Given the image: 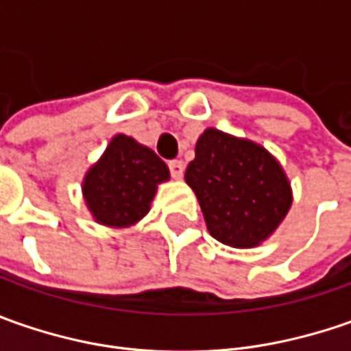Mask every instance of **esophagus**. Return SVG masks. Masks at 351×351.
<instances>
[{"mask_svg": "<svg viewBox=\"0 0 351 351\" xmlns=\"http://www.w3.org/2000/svg\"><path fill=\"white\" fill-rule=\"evenodd\" d=\"M169 166V173H171V178L173 180H182L183 178V162L182 160H171L168 164Z\"/></svg>", "mask_w": 351, "mask_h": 351, "instance_id": "obj_1", "label": "esophagus"}]
</instances>
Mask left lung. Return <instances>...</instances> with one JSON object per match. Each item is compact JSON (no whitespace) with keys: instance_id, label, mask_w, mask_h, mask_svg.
I'll return each instance as SVG.
<instances>
[{"instance_id":"1","label":"left lung","mask_w":351,"mask_h":351,"mask_svg":"<svg viewBox=\"0 0 351 351\" xmlns=\"http://www.w3.org/2000/svg\"><path fill=\"white\" fill-rule=\"evenodd\" d=\"M213 238L232 248H254L283 223L293 189L283 166L262 144L205 128L195 160L185 169Z\"/></svg>"}]
</instances>
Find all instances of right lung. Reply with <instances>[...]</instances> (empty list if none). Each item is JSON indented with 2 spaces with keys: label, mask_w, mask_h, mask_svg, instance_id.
<instances>
[{
  "label": "right lung",
  "mask_w": 351,
  "mask_h": 351,
  "mask_svg": "<svg viewBox=\"0 0 351 351\" xmlns=\"http://www.w3.org/2000/svg\"><path fill=\"white\" fill-rule=\"evenodd\" d=\"M169 169L152 148L127 134H115L82 182L84 203L95 223L128 228L148 215L160 183Z\"/></svg>",
  "instance_id": "obj_1"
}]
</instances>
